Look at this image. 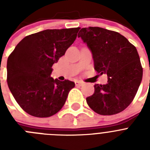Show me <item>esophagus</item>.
I'll use <instances>...</instances> for the list:
<instances>
[{"mask_svg": "<svg viewBox=\"0 0 150 150\" xmlns=\"http://www.w3.org/2000/svg\"><path fill=\"white\" fill-rule=\"evenodd\" d=\"M75 85H76V86H82L83 85V83L80 81H76L75 82Z\"/></svg>", "mask_w": 150, "mask_h": 150, "instance_id": "obj_1", "label": "esophagus"}]
</instances>
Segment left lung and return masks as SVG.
I'll return each instance as SVG.
<instances>
[{
  "label": "left lung",
  "mask_w": 150,
  "mask_h": 150,
  "mask_svg": "<svg viewBox=\"0 0 150 150\" xmlns=\"http://www.w3.org/2000/svg\"><path fill=\"white\" fill-rule=\"evenodd\" d=\"M78 38L91 50L97 73L108 76L106 85L94 86L95 92L86 98L87 104L103 116L122 112L134 100L142 80L137 49L120 33L99 27L83 28Z\"/></svg>",
  "instance_id": "obj_1"
}]
</instances>
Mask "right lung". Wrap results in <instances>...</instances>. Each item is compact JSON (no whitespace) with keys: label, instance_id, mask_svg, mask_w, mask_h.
I'll use <instances>...</instances> for the list:
<instances>
[{"label":"right lung","instance_id":"right-lung-1","mask_svg":"<svg viewBox=\"0 0 150 150\" xmlns=\"http://www.w3.org/2000/svg\"><path fill=\"white\" fill-rule=\"evenodd\" d=\"M79 28L47 29L23 38L7 59V84L24 111L44 118L59 112L75 83L50 76L52 65L73 44Z\"/></svg>","mask_w":150,"mask_h":150}]
</instances>
